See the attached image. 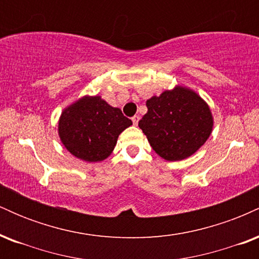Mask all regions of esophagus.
I'll list each match as a JSON object with an SVG mask.
<instances>
[{
	"label": "esophagus",
	"mask_w": 259,
	"mask_h": 259,
	"mask_svg": "<svg viewBox=\"0 0 259 259\" xmlns=\"http://www.w3.org/2000/svg\"><path fill=\"white\" fill-rule=\"evenodd\" d=\"M132 119H133L134 125H138V123H139V120H140V117H139V115H134V117L132 118Z\"/></svg>",
	"instance_id": "34e87169"
}]
</instances>
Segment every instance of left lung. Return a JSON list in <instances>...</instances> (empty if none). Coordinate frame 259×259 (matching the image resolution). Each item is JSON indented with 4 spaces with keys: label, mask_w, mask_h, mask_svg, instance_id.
I'll return each instance as SVG.
<instances>
[{
    "label": "left lung",
    "mask_w": 259,
    "mask_h": 259,
    "mask_svg": "<svg viewBox=\"0 0 259 259\" xmlns=\"http://www.w3.org/2000/svg\"><path fill=\"white\" fill-rule=\"evenodd\" d=\"M147 113L139 121L151 147L165 160H181L194 154L213 127L209 107L196 92L178 86L147 100Z\"/></svg>",
    "instance_id": "left-lung-1"
}]
</instances>
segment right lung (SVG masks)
I'll use <instances>...</instances> for the list:
<instances>
[{
	"mask_svg": "<svg viewBox=\"0 0 259 259\" xmlns=\"http://www.w3.org/2000/svg\"><path fill=\"white\" fill-rule=\"evenodd\" d=\"M132 124L119 108L100 96H85L64 109L58 134L64 147L76 158L100 162L112 153L119 134Z\"/></svg>",
	"mask_w": 259,
	"mask_h": 259,
	"instance_id": "add662e5",
	"label": "right lung"
}]
</instances>
